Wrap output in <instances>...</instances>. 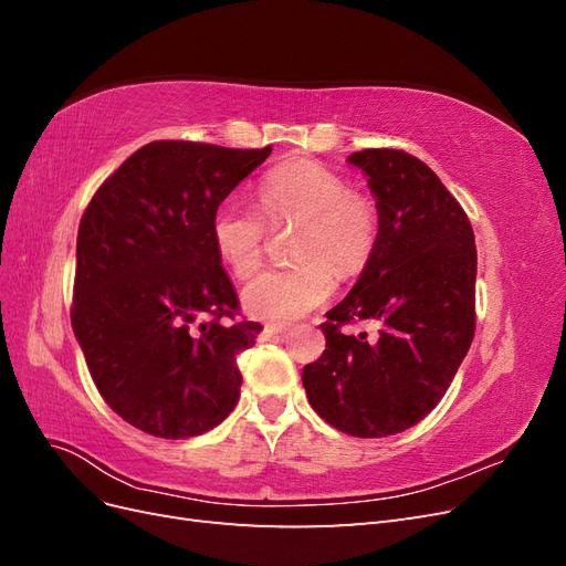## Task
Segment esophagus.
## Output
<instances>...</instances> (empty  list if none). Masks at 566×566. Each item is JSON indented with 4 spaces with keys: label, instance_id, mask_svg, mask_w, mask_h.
I'll return each instance as SVG.
<instances>
[{
    "label": "esophagus",
    "instance_id": "esophagus-1",
    "mask_svg": "<svg viewBox=\"0 0 566 566\" xmlns=\"http://www.w3.org/2000/svg\"><path fill=\"white\" fill-rule=\"evenodd\" d=\"M285 333V325H276V323H269V325H264V331H262V339H271V337H279V335H283Z\"/></svg>",
    "mask_w": 566,
    "mask_h": 566
}]
</instances>
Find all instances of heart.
Here are the masks:
<instances>
[{
	"instance_id": "b5f03b06",
	"label": "heart",
	"mask_w": 566,
	"mask_h": 566,
	"mask_svg": "<svg viewBox=\"0 0 566 566\" xmlns=\"http://www.w3.org/2000/svg\"><path fill=\"white\" fill-rule=\"evenodd\" d=\"M256 208L224 200L210 221L219 260L238 279L260 269L266 250V227L297 224L293 266L269 269L243 290L248 314L285 323L306 316L331 297L335 273L354 279L364 273L380 243V210L368 193L316 160H287L256 184Z\"/></svg>"
}]
</instances>
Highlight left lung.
<instances>
[{
	"mask_svg": "<svg viewBox=\"0 0 566 566\" xmlns=\"http://www.w3.org/2000/svg\"><path fill=\"white\" fill-rule=\"evenodd\" d=\"M349 163L378 198L380 243L325 314V349L302 385L335 430L373 439L418 424L447 394L474 337L476 245L465 210L416 156L366 148ZM356 319L378 322L379 335L340 331Z\"/></svg>",
	"mask_w": 566,
	"mask_h": 566,
	"instance_id": "left-lung-1",
	"label": "left lung"
}]
</instances>
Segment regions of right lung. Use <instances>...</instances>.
<instances>
[{
  "label": "right lung",
  "mask_w": 566,
  "mask_h": 566,
  "mask_svg": "<svg viewBox=\"0 0 566 566\" xmlns=\"http://www.w3.org/2000/svg\"><path fill=\"white\" fill-rule=\"evenodd\" d=\"M269 153L150 142L96 188L80 219L73 331L98 394L136 430L196 437L241 397L235 356L262 325L238 318L210 221Z\"/></svg>",
  "instance_id": "right-lung-1"
}]
</instances>
